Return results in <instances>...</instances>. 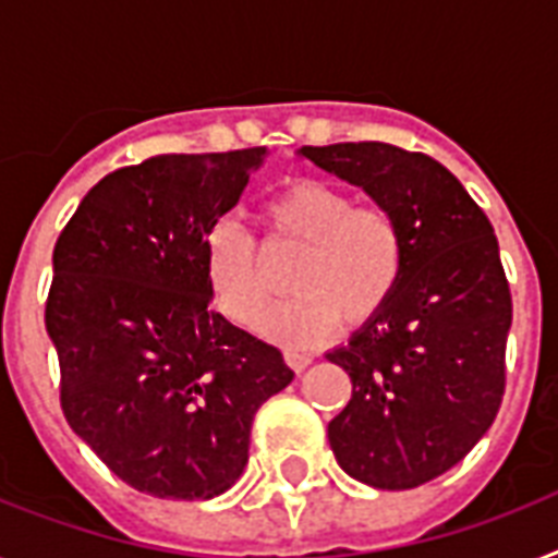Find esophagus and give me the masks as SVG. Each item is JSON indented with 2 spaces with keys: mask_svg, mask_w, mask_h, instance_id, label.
<instances>
[{
  "mask_svg": "<svg viewBox=\"0 0 558 558\" xmlns=\"http://www.w3.org/2000/svg\"><path fill=\"white\" fill-rule=\"evenodd\" d=\"M283 359H287V365L298 373L306 371V367L313 365V356H310V353H301V350H287V353H283Z\"/></svg>",
  "mask_w": 558,
  "mask_h": 558,
  "instance_id": "34e87169",
  "label": "esophagus"
}]
</instances>
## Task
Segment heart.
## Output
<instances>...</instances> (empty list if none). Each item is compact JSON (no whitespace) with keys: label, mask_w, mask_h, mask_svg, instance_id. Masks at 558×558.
Wrapping results in <instances>:
<instances>
[{"label":"heart","mask_w":558,"mask_h":558,"mask_svg":"<svg viewBox=\"0 0 558 558\" xmlns=\"http://www.w3.org/2000/svg\"><path fill=\"white\" fill-rule=\"evenodd\" d=\"M271 234L301 245L287 287L295 292L263 315L269 283L254 236L222 217L205 234V271L219 310L252 327L260 318L266 339L306 348L336 330L371 322L385 310L402 278L405 243L388 210L356 205L353 196L322 179H295L266 205Z\"/></svg>","instance_id":"b5f03b06"}]
</instances>
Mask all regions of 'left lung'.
Masks as SVG:
<instances>
[{
	"instance_id": "8db88e82",
	"label": "left lung",
	"mask_w": 558,
	"mask_h": 558,
	"mask_svg": "<svg viewBox=\"0 0 558 558\" xmlns=\"http://www.w3.org/2000/svg\"><path fill=\"white\" fill-rule=\"evenodd\" d=\"M298 156L362 187L402 231L393 298L327 353L353 381L327 437L350 477L414 489L466 458L501 408L512 298L498 240L466 187L425 153L348 142Z\"/></svg>"
}]
</instances>
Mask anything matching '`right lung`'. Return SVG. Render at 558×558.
I'll return each mask as SVG.
<instances>
[{
	"instance_id": "right-lung-1",
	"label": "right lung",
	"mask_w": 558,
	"mask_h": 558,
	"mask_svg": "<svg viewBox=\"0 0 558 558\" xmlns=\"http://www.w3.org/2000/svg\"><path fill=\"white\" fill-rule=\"evenodd\" d=\"M266 147L170 153L92 187L57 236L46 330L72 432L124 484L208 501L248 463L257 408L292 381L278 348L210 310L205 234Z\"/></svg>"
}]
</instances>
